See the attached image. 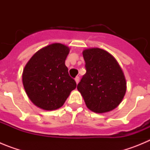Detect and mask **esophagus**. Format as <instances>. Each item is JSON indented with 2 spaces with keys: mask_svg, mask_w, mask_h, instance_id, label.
I'll return each mask as SVG.
<instances>
[{
  "mask_svg": "<svg viewBox=\"0 0 150 150\" xmlns=\"http://www.w3.org/2000/svg\"><path fill=\"white\" fill-rule=\"evenodd\" d=\"M75 81H76V84H78V83H79V76H76V77L75 78Z\"/></svg>",
  "mask_w": 150,
  "mask_h": 150,
  "instance_id": "obj_1",
  "label": "esophagus"
}]
</instances>
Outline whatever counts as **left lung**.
<instances>
[{
    "instance_id": "obj_1",
    "label": "left lung",
    "mask_w": 150,
    "mask_h": 150,
    "mask_svg": "<svg viewBox=\"0 0 150 150\" xmlns=\"http://www.w3.org/2000/svg\"><path fill=\"white\" fill-rule=\"evenodd\" d=\"M86 73L77 85L86 105L96 113H104L120 105L126 92V80L116 59L99 48L84 50Z\"/></svg>"
}]
</instances>
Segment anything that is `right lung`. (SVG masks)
Returning a JSON list of instances; mask_svg holds the SVG:
<instances>
[{
  "mask_svg": "<svg viewBox=\"0 0 150 150\" xmlns=\"http://www.w3.org/2000/svg\"><path fill=\"white\" fill-rule=\"evenodd\" d=\"M69 52L68 46L62 43L48 45L38 50L24 68V88L31 102L40 109H59L76 88V82L69 76L65 65Z\"/></svg>",
  "mask_w": 150,
  "mask_h": 150,
  "instance_id": "obj_1",
  "label": "right lung"
}]
</instances>
